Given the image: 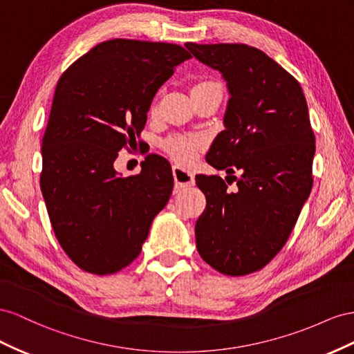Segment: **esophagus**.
Segmentation results:
<instances>
[{"label":"esophagus","mask_w":354,"mask_h":354,"mask_svg":"<svg viewBox=\"0 0 354 354\" xmlns=\"http://www.w3.org/2000/svg\"><path fill=\"white\" fill-rule=\"evenodd\" d=\"M171 171H174V178H175V184L176 187H191L194 185V174L191 170L179 166V165H175L174 167H171Z\"/></svg>","instance_id":"esophagus-1"}]
</instances>
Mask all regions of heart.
Wrapping results in <instances>:
<instances>
[{
  "mask_svg": "<svg viewBox=\"0 0 354 354\" xmlns=\"http://www.w3.org/2000/svg\"><path fill=\"white\" fill-rule=\"evenodd\" d=\"M212 86H219L214 82H200L196 86H193L191 92L197 88H205ZM203 145V140L196 136H174L169 138L165 142V149L169 156L174 157L175 160L180 161V163H189L197 154L198 148Z\"/></svg>",
  "mask_w": 354,
  "mask_h": 354,
  "instance_id": "b5f03b06",
  "label": "heart"
}]
</instances>
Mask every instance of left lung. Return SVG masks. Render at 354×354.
<instances>
[{"label": "left lung", "mask_w": 354, "mask_h": 354, "mask_svg": "<svg viewBox=\"0 0 354 354\" xmlns=\"http://www.w3.org/2000/svg\"><path fill=\"white\" fill-rule=\"evenodd\" d=\"M185 47L218 69L228 92L225 130L206 161L241 171L231 193L218 175L196 176L206 209L196 222L200 257L227 276L264 268L286 245L313 187L316 138L297 80L261 50L246 44ZM228 182V179H227ZM230 185V183H229Z\"/></svg>", "instance_id": "8db88e82"}]
</instances>
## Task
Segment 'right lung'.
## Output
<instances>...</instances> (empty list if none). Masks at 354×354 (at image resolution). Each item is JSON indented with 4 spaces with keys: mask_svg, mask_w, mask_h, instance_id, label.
Listing matches in <instances>:
<instances>
[{
    "mask_svg": "<svg viewBox=\"0 0 354 354\" xmlns=\"http://www.w3.org/2000/svg\"><path fill=\"white\" fill-rule=\"evenodd\" d=\"M189 57L178 44L115 38L59 78L39 185L59 245L87 272L113 274L133 262L169 201L174 176L165 157L148 154L140 174L127 178L114 161L136 144L157 90Z\"/></svg>",
    "mask_w": 354,
    "mask_h": 354,
    "instance_id": "1",
    "label": "right lung"
}]
</instances>
